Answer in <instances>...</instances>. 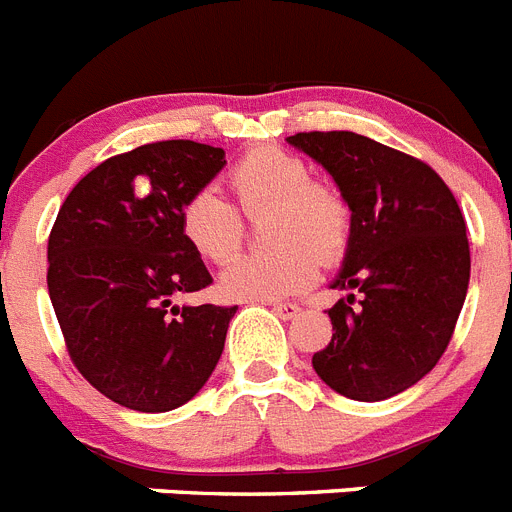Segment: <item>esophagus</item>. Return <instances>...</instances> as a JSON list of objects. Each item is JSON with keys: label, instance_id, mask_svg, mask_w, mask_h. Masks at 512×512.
<instances>
[{"label": "esophagus", "instance_id": "1", "mask_svg": "<svg viewBox=\"0 0 512 512\" xmlns=\"http://www.w3.org/2000/svg\"><path fill=\"white\" fill-rule=\"evenodd\" d=\"M272 305V310L277 313L279 318H285V321H290V318H295L300 313L298 305H292V303H269Z\"/></svg>", "mask_w": 512, "mask_h": 512}]
</instances>
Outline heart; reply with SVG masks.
<instances>
[{
  "instance_id": "obj_1",
  "label": "heart",
  "mask_w": 512,
  "mask_h": 512,
  "mask_svg": "<svg viewBox=\"0 0 512 512\" xmlns=\"http://www.w3.org/2000/svg\"><path fill=\"white\" fill-rule=\"evenodd\" d=\"M240 207H269V251L243 253L222 269L220 290L230 300H279L313 285L318 256L339 261L352 240V209L334 186L310 178L303 157L282 147H259L230 170ZM181 233L202 259L222 264L243 243L238 209L212 186L196 189L181 207Z\"/></svg>"
}]
</instances>
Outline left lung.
<instances>
[{
    "label": "left lung",
    "mask_w": 512,
    "mask_h": 512,
    "mask_svg": "<svg viewBox=\"0 0 512 512\" xmlns=\"http://www.w3.org/2000/svg\"><path fill=\"white\" fill-rule=\"evenodd\" d=\"M287 142L329 170L352 209V240L331 282L349 295L329 308L334 334L313 370L347 399H391L451 342L471 272L464 214L430 165L375 139L300 131Z\"/></svg>",
    "instance_id": "8db88e82"
}]
</instances>
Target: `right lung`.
Here are the masks:
<instances>
[{
  "label": "right lung",
  "mask_w": 512,
  "mask_h": 512,
  "mask_svg": "<svg viewBox=\"0 0 512 512\" xmlns=\"http://www.w3.org/2000/svg\"><path fill=\"white\" fill-rule=\"evenodd\" d=\"M225 168L191 139L108 157L61 204L48 235V295L74 368L116 404L170 412L202 391L233 308L176 305L212 285L181 233V207Z\"/></svg>",
  "instance_id": "add662e5"
}]
</instances>
